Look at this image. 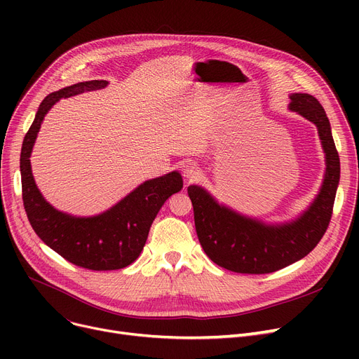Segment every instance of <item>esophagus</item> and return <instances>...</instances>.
Listing matches in <instances>:
<instances>
[{
	"label": "esophagus",
	"mask_w": 359,
	"mask_h": 359,
	"mask_svg": "<svg viewBox=\"0 0 359 359\" xmlns=\"http://www.w3.org/2000/svg\"><path fill=\"white\" fill-rule=\"evenodd\" d=\"M199 167L195 163H186L183 167V176L186 179H195L199 175Z\"/></svg>",
	"instance_id": "1"
}]
</instances>
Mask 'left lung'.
Listing matches in <instances>:
<instances>
[{
    "label": "left lung",
    "mask_w": 359,
    "mask_h": 359,
    "mask_svg": "<svg viewBox=\"0 0 359 359\" xmlns=\"http://www.w3.org/2000/svg\"><path fill=\"white\" fill-rule=\"evenodd\" d=\"M290 110L317 126L326 156L323 184L316 199L298 218L282 224L241 215L203 187L192 184L187 194L194 205L201 246L214 263L237 273H271L307 256L322 240L332 218L341 179V163L323 106L307 93L290 96Z\"/></svg>",
    "instance_id": "1"
}]
</instances>
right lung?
<instances>
[{"mask_svg": "<svg viewBox=\"0 0 359 359\" xmlns=\"http://www.w3.org/2000/svg\"><path fill=\"white\" fill-rule=\"evenodd\" d=\"M106 86L104 80H91L50 93L36 111L20 154L23 205L34 233L64 259L91 271L122 269L135 262L161 206L183 187L180 173L170 172L144 182L110 210L94 217L58 211L43 198L32 175L30 156L46 113L61 99Z\"/></svg>", "mask_w": 359, "mask_h": 359, "instance_id": "1", "label": "right lung"}]
</instances>
